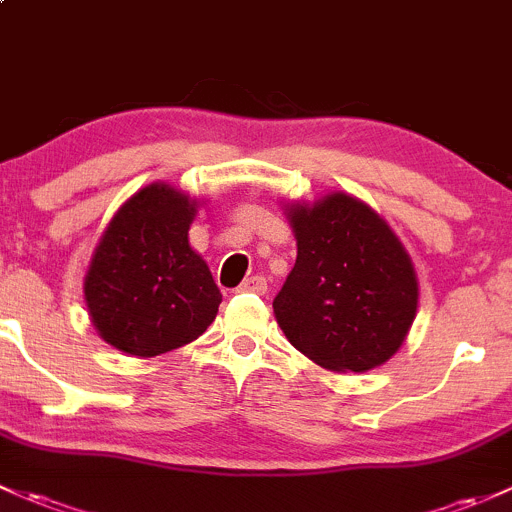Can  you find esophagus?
<instances>
[{
  "instance_id": "esophagus-1",
  "label": "esophagus",
  "mask_w": 512,
  "mask_h": 512,
  "mask_svg": "<svg viewBox=\"0 0 512 512\" xmlns=\"http://www.w3.org/2000/svg\"><path fill=\"white\" fill-rule=\"evenodd\" d=\"M238 292H252V294H265L267 292V279L262 274H252L245 282L240 284Z\"/></svg>"
}]
</instances>
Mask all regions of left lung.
<instances>
[{
	"label": "left lung",
	"mask_w": 512,
	"mask_h": 512,
	"mask_svg": "<svg viewBox=\"0 0 512 512\" xmlns=\"http://www.w3.org/2000/svg\"><path fill=\"white\" fill-rule=\"evenodd\" d=\"M297 262L272 301L297 351L333 373H365L400 351L417 316V274L390 225L348 193L284 208Z\"/></svg>",
	"instance_id": "left-lung-1"
}]
</instances>
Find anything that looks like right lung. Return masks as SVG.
Segmentation results:
<instances>
[{
	"label": "right lung",
	"mask_w": 512,
	"mask_h": 512,
	"mask_svg": "<svg viewBox=\"0 0 512 512\" xmlns=\"http://www.w3.org/2000/svg\"><path fill=\"white\" fill-rule=\"evenodd\" d=\"M198 201L169 184H149L112 215L85 272V304L117 351L154 358L196 341L213 324L223 294L188 245Z\"/></svg>",
	"instance_id": "obj_1"
}]
</instances>
